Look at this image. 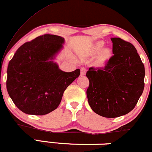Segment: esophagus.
<instances>
[{"label":"esophagus","instance_id":"esophagus-1","mask_svg":"<svg viewBox=\"0 0 152 152\" xmlns=\"http://www.w3.org/2000/svg\"><path fill=\"white\" fill-rule=\"evenodd\" d=\"M86 74V69L85 68H81V76H85Z\"/></svg>","mask_w":152,"mask_h":152}]
</instances>
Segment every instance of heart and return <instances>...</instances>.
Segmentation results:
<instances>
[{
	"label": "heart",
	"mask_w": 152,
	"mask_h": 152,
	"mask_svg": "<svg viewBox=\"0 0 152 152\" xmlns=\"http://www.w3.org/2000/svg\"><path fill=\"white\" fill-rule=\"evenodd\" d=\"M104 43L102 41L96 42L92 47L91 50V54L92 56L98 55V58L96 59V64L99 66L105 65L106 63L109 60L111 57V51L109 48H104Z\"/></svg>",
	"instance_id": "heart-1"
}]
</instances>
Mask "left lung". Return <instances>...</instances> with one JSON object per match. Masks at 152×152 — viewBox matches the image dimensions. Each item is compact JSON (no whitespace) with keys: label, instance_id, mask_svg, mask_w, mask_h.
Here are the masks:
<instances>
[{"label":"left lung","instance_id":"left-lung-1","mask_svg":"<svg viewBox=\"0 0 152 152\" xmlns=\"http://www.w3.org/2000/svg\"><path fill=\"white\" fill-rule=\"evenodd\" d=\"M113 54L104 68L91 67L86 72V95L96 114L116 118L129 113L142 96L145 69L137 50L129 42L111 38Z\"/></svg>","mask_w":152,"mask_h":152}]
</instances>
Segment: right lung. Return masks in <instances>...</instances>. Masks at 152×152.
Returning a JSON list of instances; mask_svg holds the SVG:
<instances>
[{
    "instance_id": "add662e5",
    "label": "right lung",
    "mask_w": 152,
    "mask_h": 152,
    "mask_svg": "<svg viewBox=\"0 0 152 152\" xmlns=\"http://www.w3.org/2000/svg\"><path fill=\"white\" fill-rule=\"evenodd\" d=\"M64 38L38 36L19 47L8 64L6 88L15 105L27 114L45 115L57 109L64 91L80 75L61 70L53 61Z\"/></svg>"
}]
</instances>
